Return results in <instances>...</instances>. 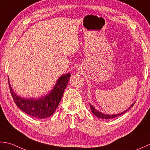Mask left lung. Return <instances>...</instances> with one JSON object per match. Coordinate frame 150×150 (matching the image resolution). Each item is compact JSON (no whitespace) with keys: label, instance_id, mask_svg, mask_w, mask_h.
Returning <instances> with one entry per match:
<instances>
[{"label":"left lung","instance_id":"8db88e82","mask_svg":"<svg viewBox=\"0 0 150 150\" xmlns=\"http://www.w3.org/2000/svg\"><path fill=\"white\" fill-rule=\"evenodd\" d=\"M135 102H134L133 103H132V105H131L129 107V108H128L127 109H126L125 111H123V112H120V113L116 114V115H107V114H104V113H103V112H102L98 111V110H96L94 106H93L92 105L90 104V103H89V105H90V108H91V111H92L94 115H95L96 117H98V118H102V119H110V118H114L115 117H118V116H120L124 114L125 112H127L128 111V110L130 109L131 108H132V107L133 106V105L135 104Z\"/></svg>","mask_w":150,"mask_h":150}]
</instances>
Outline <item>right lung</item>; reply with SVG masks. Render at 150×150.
<instances>
[{
    "label": "right lung",
    "instance_id": "obj_1",
    "mask_svg": "<svg viewBox=\"0 0 150 150\" xmlns=\"http://www.w3.org/2000/svg\"><path fill=\"white\" fill-rule=\"evenodd\" d=\"M71 74H63L57 79L50 92L39 99L19 96L12 89L8 78L11 94L17 106L25 113L38 118H45L52 115L60 102Z\"/></svg>",
    "mask_w": 150,
    "mask_h": 150
}]
</instances>
